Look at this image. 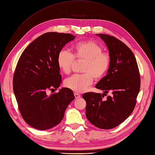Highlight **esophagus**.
<instances>
[{"label": "esophagus", "mask_w": 155, "mask_h": 155, "mask_svg": "<svg viewBox=\"0 0 155 155\" xmlns=\"http://www.w3.org/2000/svg\"><path fill=\"white\" fill-rule=\"evenodd\" d=\"M74 97H75L76 98H81V95L79 94H78V93H74Z\"/></svg>", "instance_id": "1"}]
</instances>
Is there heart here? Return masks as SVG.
Here are the masks:
<instances>
[{"label":"heart","mask_w":155,"mask_h":155,"mask_svg":"<svg viewBox=\"0 0 155 155\" xmlns=\"http://www.w3.org/2000/svg\"><path fill=\"white\" fill-rule=\"evenodd\" d=\"M73 54L67 50H62L57 56V65L60 71L65 74L71 71L77 61H83L81 66L83 74H75L64 81V86L76 93H83L93 83V78L99 80L107 73L111 57L108 53L102 51V47L92 40L80 41L72 47Z\"/></svg>","instance_id":"b5f03b06"}]
</instances>
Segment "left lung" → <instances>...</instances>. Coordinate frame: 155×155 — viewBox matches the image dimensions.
Returning a JSON list of instances; mask_svg holds the SVG:
<instances>
[{
    "mask_svg": "<svg viewBox=\"0 0 155 155\" xmlns=\"http://www.w3.org/2000/svg\"><path fill=\"white\" fill-rule=\"evenodd\" d=\"M104 40L111 57L107 74L95 87L111 91L104 101L103 94L86 93L83 98L86 102V116L96 127L102 129L114 128L131 114L135 107L140 90L141 80L137 64L131 50L113 36L97 34Z\"/></svg>",
    "mask_w": 155,
    "mask_h": 155,
    "instance_id": "left-lung-1",
    "label": "left lung"
}]
</instances>
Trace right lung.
I'll use <instances>...</instances> for the list:
<instances>
[{
  "mask_svg": "<svg viewBox=\"0 0 155 155\" xmlns=\"http://www.w3.org/2000/svg\"><path fill=\"white\" fill-rule=\"evenodd\" d=\"M75 36L69 33L48 32L26 48L17 64L13 90L25 121L38 130H47L62 120L66 108L75 97L72 90H57L62 82L57 65L58 53Z\"/></svg>",
  "mask_w": 155,
  "mask_h": 155,
  "instance_id": "1",
  "label": "right lung"
}]
</instances>
